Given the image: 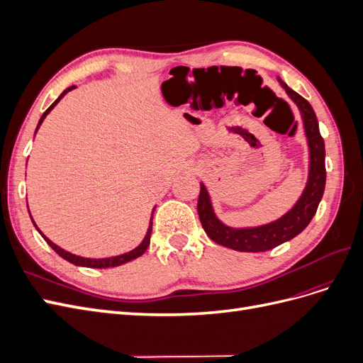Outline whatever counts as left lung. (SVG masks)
<instances>
[{"instance_id":"1","label":"left lung","mask_w":363,"mask_h":363,"mask_svg":"<svg viewBox=\"0 0 363 363\" xmlns=\"http://www.w3.org/2000/svg\"><path fill=\"white\" fill-rule=\"evenodd\" d=\"M279 82L283 89L292 98V101L298 106L301 112L307 144H309L311 151L309 180H307L301 199L296 201V204L286 215H283L274 223L251 228H232L219 221L213 213L206 186L201 183L199 204H196L201 225L208 238L215 240L216 244L227 248L247 252L268 251L276 248L277 245L286 242V240H291L292 238L301 233L309 225L313 215L316 213L318 204H320L323 199L325 188V147L324 139L320 133L316 115L309 101L292 91L280 79Z\"/></svg>"}]
</instances>
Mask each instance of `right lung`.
I'll return each mask as SVG.
<instances>
[{
    "label": "right lung",
    "mask_w": 363,
    "mask_h": 363,
    "mask_svg": "<svg viewBox=\"0 0 363 363\" xmlns=\"http://www.w3.org/2000/svg\"><path fill=\"white\" fill-rule=\"evenodd\" d=\"M74 87H75V86H71V87H68V89H65V91L62 92V95L57 98V100L54 101V103L47 108L45 112H43V115H42V116H40V119H39V124H38V127H36V131H38L39 125L42 124V121L45 119V116L50 113L51 108L62 100L63 95H67L69 91H72ZM30 218H31V215H30ZM31 221H33V219H31ZM33 224H35V221H33ZM35 227H36V224H35ZM36 228H38V227H36ZM38 230H39V228H38ZM151 230H152V216H151V221H150L148 232H147V235H145L144 240H142V244H140L138 248H135V250H131V251L125 252V255L115 256V257H106V259H86V257H80V256L71 255V252L62 250V248H60V247H57L56 244H52L51 240H50L47 236H43V235H42V232H39V233L42 235V238H43V239L47 240V244H48L54 251H56L60 257H63L65 260H68V262L74 263V265H77V267H87V268H112V267H119V265H123V263H127V262L133 260V259H136V257H139V256L144 255V252H145V251H147V248H148V245H150Z\"/></svg>",
    "instance_id": "add662e5"
}]
</instances>
